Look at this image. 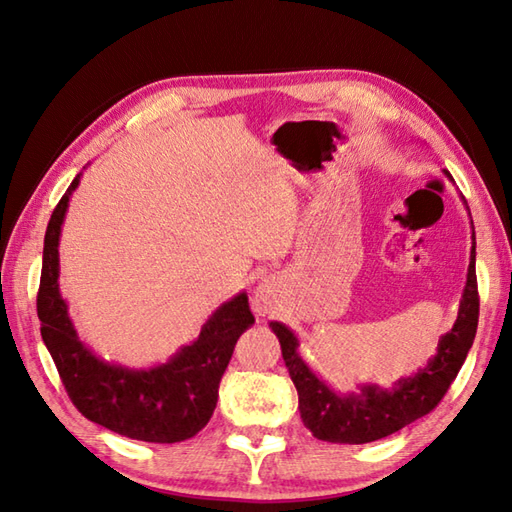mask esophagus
<instances>
[{
    "instance_id": "1",
    "label": "esophagus",
    "mask_w": 512,
    "mask_h": 512,
    "mask_svg": "<svg viewBox=\"0 0 512 512\" xmlns=\"http://www.w3.org/2000/svg\"><path fill=\"white\" fill-rule=\"evenodd\" d=\"M252 306L258 315H269L273 306H276V289L269 282L265 284H258L256 291H254V299H252Z\"/></svg>"
}]
</instances>
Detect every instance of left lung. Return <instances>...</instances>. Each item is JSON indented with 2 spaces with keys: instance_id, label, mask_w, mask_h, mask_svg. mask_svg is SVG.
<instances>
[{
  "instance_id": "obj_1",
  "label": "left lung",
  "mask_w": 512,
  "mask_h": 512,
  "mask_svg": "<svg viewBox=\"0 0 512 512\" xmlns=\"http://www.w3.org/2000/svg\"><path fill=\"white\" fill-rule=\"evenodd\" d=\"M478 315L480 297L476 280V236H473L467 284L463 299H460L458 319L452 330L439 339V347L430 363L419 369L415 376L397 380L393 389L363 384L360 393H334L299 356L297 336L280 321H271L269 328L276 332L280 341L282 358L299 395V413H302L304 426L319 441L360 445L384 439L436 408L458 376L473 339H476Z\"/></svg>"
}]
</instances>
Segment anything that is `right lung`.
<instances>
[{"label": "right lung", "instance_id": "obj_1", "mask_svg": "<svg viewBox=\"0 0 512 512\" xmlns=\"http://www.w3.org/2000/svg\"><path fill=\"white\" fill-rule=\"evenodd\" d=\"M80 184L71 182L47 223L41 286L36 313L43 343L52 354L67 395L80 413L128 439L178 443L202 430L213 417L219 382L239 336L252 326L247 295H234L204 323L191 345L152 369H128L97 358L80 339L58 289V241L69 197Z\"/></svg>", "mask_w": 512, "mask_h": 512}]
</instances>
